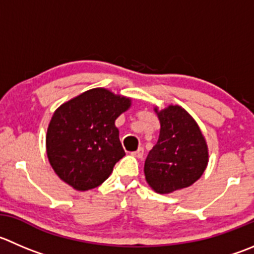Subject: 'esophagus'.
<instances>
[{"mask_svg":"<svg viewBox=\"0 0 254 254\" xmlns=\"http://www.w3.org/2000/svg\"><path fill=\"white\" fill-rule=\"evenodd\" d=\"M132 156L137 157V159H142V156H144V149L142 147H139V149L136 150L135 152H132Z\"/></svg>","mask_w":254,"mask_h":254,"instance_id":"1","label":"esophagus"}]
</instances>
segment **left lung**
I'll list each match as a JSON object with an SVG mask.
<instances>
[{
    "mask_svg": "<svg viewBox=\"0 0 254 254\" xmlns=\"http://www.w3.org/2000/svg\"><path fill=\"white\" fill-rule=\"evenodd\" d=\"M160 122L156 145L145 160L144 174L157 193H171L195 184L208 164V147L200 127L180 105L154 108Z\"/></svg>",
    "mask_w": 254,
    "mask_h": 254,
    "instance_id": "obj_1",
    "label": "left lung"
}]
</instances>
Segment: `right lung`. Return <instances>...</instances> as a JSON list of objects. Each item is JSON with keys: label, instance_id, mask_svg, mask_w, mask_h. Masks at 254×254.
<instances>
[{"label": "right lung", "instance_id": "obj_1", "mask_svg": "<svg viewBox=\"0 0 254 254\" xmlns=\"http://www.w3.org/2000/svg\"><path fill=\"white\" fill-rule=\"evenodd\" d=\"M131 99L94 88L63 103L54 112L46 135L49 164L77 191L102 185L125 155L115 120Z\"/></svg>", "mask_w": 254, "mask_h": 254}]
</instances>
